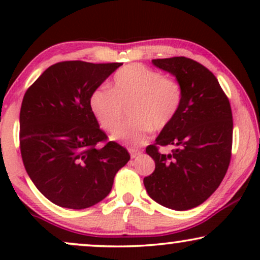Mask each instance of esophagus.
<instances>
[{
    "label": "esophagus",
    "mask_w": 260,
    "mask_h": 260,
    "mask_svg": "<svg viewBox=\"0 0 260 260\" xmlns=\"http://www.w3.org/2000/svg\"><path fill=\"white\" fill-rule=\"evenodd\" d=\"M140 153H142V151H140V150H136V149H129V154H131V157H132V159H134V157L138 156Z\"/></svg>",
    "instance_id": "obj_1"
}]
</instances>
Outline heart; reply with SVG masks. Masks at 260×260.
Segmentation results:
<instances>
[{"label": "heart", "mask_w": 260, "mask_h": 260, "mask_svg": "<svg viewBox=\"0 0 260 260\" xmlns=\"http://www.w3.org/2000/svg\"><path fill=\"white\" fill-rule=\"evenodd\" d=\"M183 101V89L177 80L143 64H128L113 76L110 90L99 88L91 92L89 106L107 132H113L123 117V107L131 105L134 122L112 134L131 147L147 142L151 131H161L175 120Z\"/></svg>", "instance_id": "obj_1"}]
</instances>
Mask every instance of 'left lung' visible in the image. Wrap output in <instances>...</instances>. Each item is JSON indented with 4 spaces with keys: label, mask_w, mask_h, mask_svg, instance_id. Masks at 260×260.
<instances>
[{
    "label": "left lung",
    "mask_w": 260,
    "mask_h": 260,
    "mask_svg": "<svg viewBox=\"0 0 260 260\" xmlns=\"http://www.w3.org/2000/svg\"><path fill=\"white\" fill-rule=\"evenodd\" d=\"M151 62L174 74L183 89V101L175 120L147 147L155 170L143 182L149 197L162 207L188 210L207 201L228 172L231 106L216 77L194 59L180 56ZM166 145L175 149L160 153L158 147Z\"/></svg>",
    "instance_id": "8db88e82"
}]
</instances>
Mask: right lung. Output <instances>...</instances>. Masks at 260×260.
I'll use <instances>...</instances> for the list:
<instances>
[{
    "instance_id": "obj_1",
    "label": "right lung",
    "mask_w": 260,
    "mask_h": 260,
    "mask_svg": "<svg viewBox=\"0 0 260 260\" xmlns=\"http://www.w3.org/2000/svg\"><path fill=\"white\" fill-rule=\"evenodd\" d=\"M122 63L63 61L50 66L23 98L19 143L35 187L53 204L90 208L107 197L113 178L131 159L127 149L107 142L89 99ZM99 142H105L98 148Z\"/></svg>"
}]
</instances>
